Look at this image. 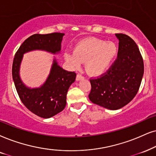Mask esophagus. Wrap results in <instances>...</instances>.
<instances>
[{
    "label": "esophagus",
    "instance_id": "esophagus-1",
    "mask_svg": "<svg viewBox=\"0 0 156 156\" xmlns=\"http://www.w3.org/2000/svg\"><path fill=\"white\" fill-rule=\"evenodd\" d=\"M83 76H82L81 75H80V74H78L76 76V80L77 81H78V80H83Z\"/></svg>",
    "mask_w": 156,
    "mask_h": 156
}]
</instances>
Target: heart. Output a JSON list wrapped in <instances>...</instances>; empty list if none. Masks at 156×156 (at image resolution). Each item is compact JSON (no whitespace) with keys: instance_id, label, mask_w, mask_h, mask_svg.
<instances>
[{"instance_id":"1","label":"heart","mask_w":156,"mask_h":156,"mask_svg":"<svg viewBox=\"0 0 156 156\" xmlns=\"http://www.w3.org/2000/svg\"><path fill=\"white\" fill-rule=\"evenodd\" d=\"M119 48L113 42L96 38L85 39L74 47L73 52H66L67 62L78 68L86 62L85 68L90 76H98L109 70L117 57Z\"/></svg>"}]
</instances>
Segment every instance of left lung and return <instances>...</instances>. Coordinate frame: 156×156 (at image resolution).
Listing matches in <instances>:
<instances>
[{"label":"left lung","mask_w":156,"mask_h":156,"mask_svg":"<svg viewBox=\"0 0 156 156\" xmlns=\"http://www.w3.org/2000/svg\"><path fill=\"white\" fill-rule=\"evenodd\" d=\"M119 39L117 59L101 78L90 80V101L110 110L127 105L136 96L144 73L143 58L135 41L116 34Z\"/></svg>","instance_id":"obj_1"}]
</instances>
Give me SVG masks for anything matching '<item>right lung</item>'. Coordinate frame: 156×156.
<instances>
[{
    "label": "right lung",
    "instance_id": "right-lung-1",
    "mask_svg": "<svg viewBox=\"0 0 156 156\" xmlns=\"http://www.w3.org/2000/svg\"><path fill=\"white\" fill-rule=\"evenodd\" d=\"M63 33L31 35L22 43L13 59L12 76L16 89L26 107L39 117L50 118L65 109L67 93L76 80V74L68 72L58 65L54 56L50 73L39 87L31 88L23 83L20 68L23 55L35 50H42L52 55L59 54Z\"/></svg>",
    "mask_w": 156,
    "mask_h": 156
}]
</instances>
